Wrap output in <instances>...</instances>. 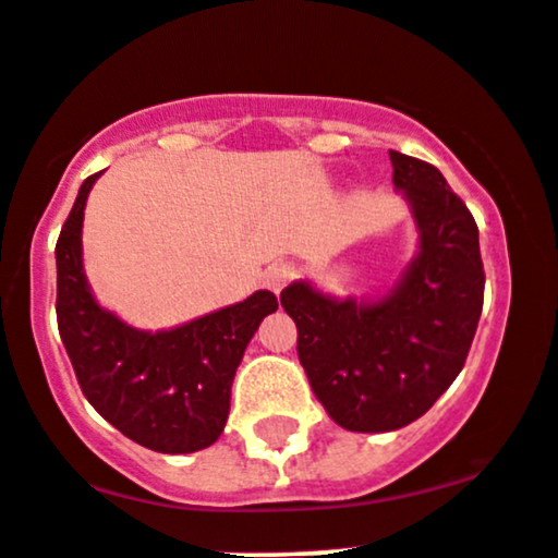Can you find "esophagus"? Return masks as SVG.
<instances>
[{
    "mask_svg": "<svg viewBox=\"0 0 558 558\" xmlns=\"http://www.w3.org/2000/svg\"><path fill=\"white\" fill-rule=\"evenodd\" d=\"M293 278V267L291 265H283V262H275V265H269L265 269V286L269 291H283V286L289 283V280Z\"/></svg>",
    "mask_w": 558,
    "mask_h": 558,
    "instance_id": "obj_1",
    "label": "esophagus"
}]
</instances>
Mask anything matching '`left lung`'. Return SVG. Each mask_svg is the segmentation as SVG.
Returning <instances> with one entry per match:
<instances>
[{
	"label": "left lung",
	"mask_w": 558,
	"mask_h": 558,
	"mask_svg": "<svg viewBox=\"0 0 558 558\" xmlns=\"http://www.w3.org/2000/svg\"><path fill=\"white\" fill-rule=\"evenodd\" d=\"M418 230L397 283L373 299H339L293 280L280 304L299 330V363L326 413L349 432L413 424L461 373L485 299L480 230L432 163L389 150Z\"/></svg>",
	"instance_id": "8db88e82"
}]
</instances>
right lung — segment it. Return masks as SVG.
<instances>
[{"mask_svg":"<svg viewBox=\"0 0 558 558\" xmlns=\"http://www.w3.org/2000/svg\"><path fill=\"white\" fill-rule=\"evenodd\" d=\"M60 230L58 328L89 405L143 448L182 456L209 448L230 413V387L251 336L278 310L272 291H256L169 330H143L100 307L84 275L82 225L89 190Z\"/></svg>","mask_w":558,"mask_h":558,"instance_id":"1","label":"right lung"}]
</instances>
